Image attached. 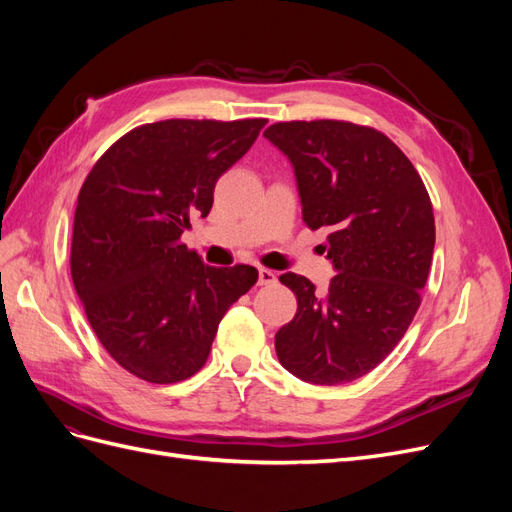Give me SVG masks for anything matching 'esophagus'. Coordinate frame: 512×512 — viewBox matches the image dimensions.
I'll list each match as a JSON object with an SVG mask.
<instances>
[{
  "label": "esophagus",
  "instance_id": "esophagus-1",
  "mask_svg": "<svg viewBox=\"0 0 512 512\" xmlns=\"http://www.w3.org/2000/svg\"><path fill=\"white\" fill-rule=\"evenodd\" d=\"M275 282H277L275 271L265 269V267L258 269V284H260V286H271V284H275Z\"/></svg>",
  "mask_w": 512,
  "mask_h": 512
}]
</instances>
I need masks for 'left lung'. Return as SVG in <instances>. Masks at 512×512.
<instances>
[{
    "mask_svg": "<svg viewBox=\"0 0 512 512\" xmlns=\"http://www.w3.org/2000/svg\"><path fill=\"white\" fill-rule=\"evenodd\" d=\"M294 166L303 222L327 228L337 275L318 292L280 282L297 314L275 335L280 363L305 382L346 384L393 352L421 305L436 222L421 175L389 136L350 121H280L265 130Z\"/></svg>",
    "mask_w": 512,
    "mask_h": 512,
    "instance_id": "left-lung-1",
    "label": "left lung"
}]
</instances>
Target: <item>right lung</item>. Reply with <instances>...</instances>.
<instances>
[{"label":"right lung","mask_w":512,"mask_h":512,"mask_svg":"<svg viewBox=\"0 0 512 512\" xmlns=\"http://www.w3.org/2000/svg\"><path fill=\"white\" fill-rule=\"evenodd\" d=\"M267 119H166L123 134L89 170L74 211L70 273L104 350L136 378L173 384L207 363L250 265L209 267L181 241Z\"/></svg>","instance_id":"add662e5"}]
</instances>
